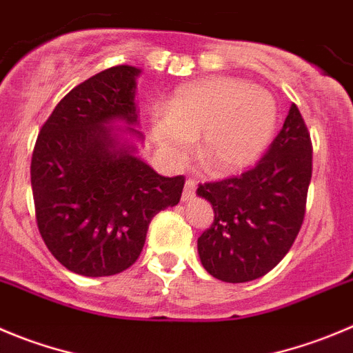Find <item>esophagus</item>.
Instances as JSON below:
<instances>
[{"label": "esophagus", "instance_id": "obj_1", "mask_svg": "<svg viewBox=\"0 0 353 353\" xmlns=\"http://www.w3.org/2000/svg\"><path fill=\"white\" fill-rule=\"evenodd\" d=\"M196 192V183L193 179H188L184 183V190H183V202H188V200H192L193 195Z\"/></svg>", "mask_w": 353, "mask_h": 353}]
</instances>
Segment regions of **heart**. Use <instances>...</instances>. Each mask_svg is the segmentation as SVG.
Wrapping results in <instances>:
<instances>
[{
    "instance_id": "1",
    "label": "heart",
    "mask_w": 353,
    "mask_h": 353,
    "mask_svg": "<svg viewBox=\"0 0 353 353\" xmlns=\"http://www.w3.org/2000/svg\"><path fill=\"white\" fill-rule=\"evenodd\" d=\"M276 106L266 90L239 78H209L179 88L153 136L169 157L184 158L200 137L199 157L216 174L252 165L275 130Z\"/></svg>"
}]
</instances>
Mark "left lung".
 Segmentation results:
<instances>
[{
    "label": "left lung",
    "instance_id": "left-lung-1",
    "mask_svg": "<svg viewBox=\"0 0 353 353\" xmlns=\"http://www.w3.org/2000/svg\"><path fill=\"white\" fill-rule=\"evenodd\" d=\"M312 139L298 106L252 169L200 184L214 221L199 239L203 268L223 282L256 281L284 259L306 212Z\"/></svg>",
    "mask_w": 353,
    "mask_h": 353
}]
</instances>
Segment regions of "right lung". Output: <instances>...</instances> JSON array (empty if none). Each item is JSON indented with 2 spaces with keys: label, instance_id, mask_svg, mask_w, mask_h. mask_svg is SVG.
Returning a JSON list of instances; mask_svg holds the SVG:
<instances>
[{
  "label": "right lung",
  "instance_id": "obj_1",
  "mask_svg": "<svg viewBox=\"0 0 353 353\" xmlns=\"http://www.w3.org/2000/svg\"><path fill=\"white\" fill-rule=\"evenodd\" d=\"M139 72L114 65L85 80L61 99L36 139L31 186L39 235L78 275L130 268L151 219L181 200L184 176L157 174L108 127L114 120L137 123Z\"/></svg>",
  "mask_w": 353,
  "mask_h": 353
}]
</instances>
